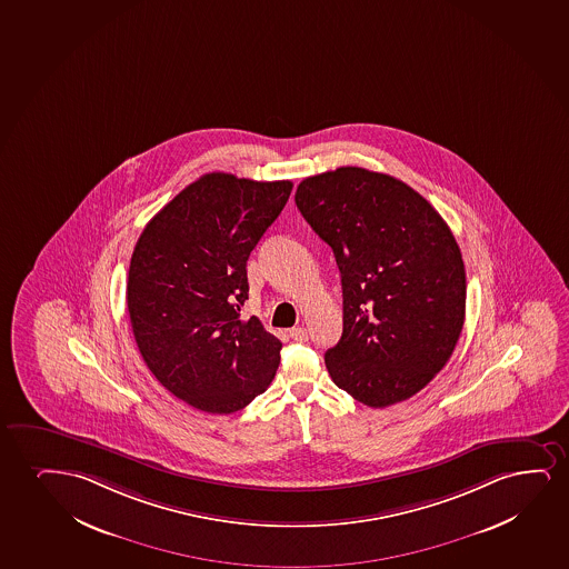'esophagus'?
I'll list each match as a JSON object with an SVG mask.
<instances>
[{
  "label": "esophagus",
  "mask_w": 569,
  "mask_h": 569,
  "mask_svg": "<svg viewBox=\"0 0 569 569\" xmlns=\"http://www.w3.org/2000/svg\"><path fill=\"white\" fill-rule=\"evenodd\" d=\"M289 336H291V340L296 341L309 340V333H307L305 328H291V330H289Z\"/></svg>",
  "instance_id": "34e87169"
}]
</instances>
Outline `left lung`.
I'll return each instance as SVG.
<instances>
[{
  "label": "left lung",
  "instance_id": "1",
  "mask_svg": "<svg viewBox=\"0 0 569 569\" xmlns=\"http://www.w3.org/2000/svg\"><path fill=\"white\" fill-rule=\"evenodd\" d=\"M296 204L332 247L343 333L325 355L333 385L382 409L421 391L466 320V266L427 199L399 179L338 168L299 183Z\"/></svg>",
  "mask_w": 569,
  "mask_h": 569
}]
</instances>
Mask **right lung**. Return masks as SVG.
<instances>
[{
    "label": "right lung",
    "mask_w": 569,
    "mask_h": 569,
    "mask_svg": "<svg viewBox=\"0 0 569 569\" xmlns=\"http://www.w3.org/2000/svg\"><path fill=\"white\" fill-rule=\"evenodd\" d=\"M291 181L207 173L184 187L134 244L127 309L134 341L156 380L184 403L236 413L270 386L281 341L249 299L247 260L288 202Z\"/></svg>",
    "instance_id": "add662e5"
}]
</instances>
